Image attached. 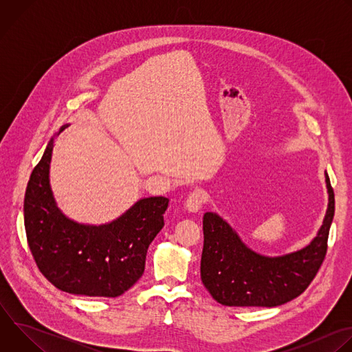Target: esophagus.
Returning a JSON list of instances; mask_svg holds the SVG:
<instances>
[{
  "label": "esophagus",
  "mask_w": 352,
  "mask_h": 352,
  "mask_svg": "<svg viewBox=\"0 0 352 352\" xmlns=\"http://www.w3.org/2000/svg\"><path fill=\"white\" fill-rule=\"evenodd\" d=\"M206 202H208V193L204 189H195L193 192L189 193L185 206L189 212H197Z\"/></svg>",
  "instance_id": "34e87169"
}]
</instances>
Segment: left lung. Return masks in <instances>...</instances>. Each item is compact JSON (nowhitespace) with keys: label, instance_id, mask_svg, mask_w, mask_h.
Here are the masks:
<instances>
[{"label":"left lung","instance_id":"8db88e82","mask_svg":"<svg viewBox=\"0 0 352 352\" xmlns=\"http://www.w3.org/2000/svg\"><path fill=\"white\" fill-rule=\"evenodd\" d=\"M329 206L318 235L296 252L269 258L254 252L216 213L204 216L200 278L217 302L227 307H278L302 294L327 252L334 217V192L326 173Z\"/></svg>","mask_w":352,"mask_h":352}]
</instances>
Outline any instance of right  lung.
<instances>
[{
  "label": "right lung",
  "instance_id": "obj_1",
  "mask_svg": "<svg viewBox=\"0 0 352 352\" xmlns=\"http://www.w3.org/2000/svg\"><path fill=\"white\" fill-rule=\"evenodd\" d=\"M53 140L32 171L25 193V230L33 259L43 276L61 291L120 296L142 277L147 248L164 226L168 199H140L103 226L69 220L57 208L50 188Z\"/></svg>",
  "mask_w": 352,
  "mask_h": 352
}]
</instances>
